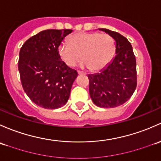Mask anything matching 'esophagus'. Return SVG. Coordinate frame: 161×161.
<instances>
[{
  "mask_svg": "<svg viewBox=\"0 0 161 161\" xmlns=\"http://www.w3.org/2000/svg\"><path fill=\"white\" fill-rule=\"evenodd\" d=\"M77 74H79V75H80V74H84V75H86L85 73L84 72H81V71H77Z\"/></svg>",
  "mask_w": 161,
  "mask_h": 161,
  "instance_id": "esophagus-1",
  "label": "esophagus"
}]
</instances>
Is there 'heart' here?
I'll return each mask as SVG.
<instances>
[{
	"mask_svg": "<svg viewBox=\"0 0 161 161\" xmlns=\"http://www.w3.org/2000/svg\"><path fill=\"white\" fill-rule=\"evenodd\" d=\"M68 42L58 46V54L70 67L81 58L82 67H89L92 71L100 70L108 64L115 53V41L105 33L77 32L69 38Z\"/></svg>",
	"mask_w": 161,
	"mask_h": 161,
	"instance_id": "b5f03b06",
	"label": "heart"
}]
</instances>
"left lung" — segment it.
<instances>
[{
    "label": "left lung",
    "instance_id": "obj_1",
    "mask_svg": "<svg viewBox=\"0 0 161 161\" xmlns=\"http://www.w3.org/2000/svg\"><path fill=\"white\" fill-rule=\"evenodd\" d=\"M115 42V56L99 73L88 74L89 92L96 105L112 108L130 98L137 84L136 62L128 39L116 31L98 29Z\"/></svg>",
    "mask_w": 161,
    "mask_h": 161
}]
</instances>
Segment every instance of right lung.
Listing matches in <instances>:
<instances>
[{"label": "right lung", "instance_id": "add662e5", "mask_svg": "<svg viewBox=\"0 0 161 161\" xmlns=\"http://www.w3.org/2000/svg\"><path fill=\"white\" fill-rule=\"evenodd\" d=\"M70 29H48L28 39L20 49L19 70L23 89L40 107L56 109L68 101L75 69L66 65L58 54V46L72 32Z\"/></svg>", "mask_w": 161, "mask_h": 161}]
</instances>
